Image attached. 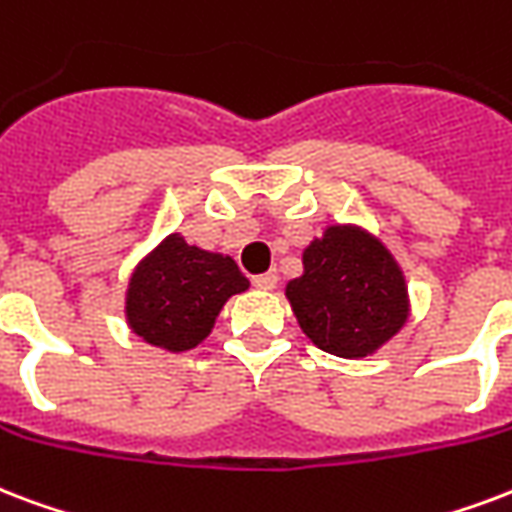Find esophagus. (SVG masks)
Masks as SVG:
<instances>
[{
  "label": "esophagus",
  "instance_id": "esophagus-1",
  "mask_svg": "<svg viewBox=\"0 0 512 512\" xmlns=\"http://www.w3.org/2000/svg\"><path fill=\"white\" fill-rule=\"evenodd\" d=\"M279 282V273L276 271H268V273H260V276H252V284H255L257 290H273Z\"/></svg>",
  "mask_w": 512,
  "mask_h": 512
}]
</instances>
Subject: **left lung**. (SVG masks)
Masks as SVG:
<instances>
[{
  "mask_svg": "<svg viewBox=\"0 0 512 512\" xmlns=\"http://www.w3.org/2000/svg\"><path fill=\"white\" fill-rule=\"evenodd\" d=\"M287 298L303 333L335 357H368L408 319V290L384 244L357 228H327L303 252Z\"/></svg>",
  "mask_w": 512,
  "mask_h": 512,
  "instance_id": "obj_1",
  "label": "left lung"
}]
</instances>
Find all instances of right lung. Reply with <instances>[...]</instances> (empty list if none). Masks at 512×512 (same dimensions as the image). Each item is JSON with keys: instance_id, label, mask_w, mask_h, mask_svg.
<instances>
[{"instance_id": "right-lung-1", "label": "right lung", "mask_w": 512, "mask_h": 512, "mask_svg": "<svg viewBox=\"0 0 512 512\" xmlns=\"http://www.w3.org/2000/svg\"><path fill=\"white\" fill-rule=\"evenodd\" d=\"M247 287V276L230 257L187 247L182 236H169L131 276L128 325L152 346L193 349L212 333L225 300Z\"/></svg>"}]
</instances>
